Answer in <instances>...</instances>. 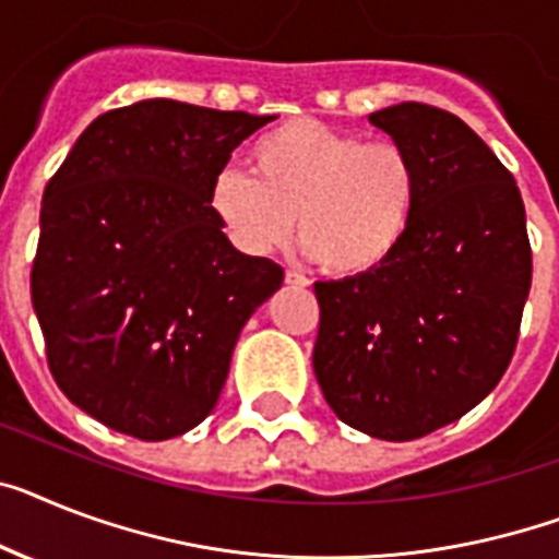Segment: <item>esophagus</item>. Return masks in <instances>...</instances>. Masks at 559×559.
Listing matches in <instances>:
<instances>
[{
  "label": "esophagus",
  "mask_w": 559,
  "mask_h": 559,
  "mask_svg": "<svg viewBox=\"0 0 559 559\" xmlns=\"http://www.w3.org/2000/svg\"><path fill=\"white\" fill-rule=\"evenodd\" d=\"M285 283H288V285H302V288H306V285H311V283H308V276H302V274H299V271H285Z\"/></svg>",
  "instance_id": "34e87169"
}]
</instances>
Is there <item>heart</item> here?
Segmentation results:
<instances>
[{"instance_id": "heart-1", "label": "heart", "mask_w": 559, "mask_h": 559, "mask_svg": "<svg viewBox=\"0 0 559 559\" xmlns=\"http://www.w3.org/2000/svg\"><path fill=\"white\" fill-rule=\"evenodd\" d=\"M251 174L223 168L207 207L248 257L283 248L299 228L302 248L331 276L380 271L403 248L419 202L414 156L391 140L290 119L257 136Z\"/></svg>"}]
</instances>
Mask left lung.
<instances>
[{"instance_id": "1", "label": "left lung", "mask_w": 559, "mask_h": 559, "mask_svg": "<svg viewBox=\"0 0 559 559\" xmlns=\"http://www.w3.org/2000/svg\"><path fill=\"white\" fill-rule=\"evenodd\" d=\"M368 122L414 156L417 214L380 271L313 285V373L343 423L405 442L460 419L500 382L532 288V246L518 182L463 119L400 103Z\"/></svg>"}]
</instances>
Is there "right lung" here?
I'll use <instances>...</instances> for the list:
<instances>
[{"mask_svg":"<svg viewBox=\"0 0 559 559\" xmlns=\"http://www.w3.org/2000/svg\"><path fill=\"white\" fill-rule=\"evenodd\" d=\"M271 119L145 99L96 117L50 177L31 299L53 380L103 426L147 442L200 426L239 331L283 285L207 207L211 179Z\"/></svg>","mask_w":559,"mask_h":559,"instance_id":"1","label":"right lung"}]
</instances>
